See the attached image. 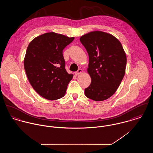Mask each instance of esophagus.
Returning <instances> with one entry per match:
<instances>
[{
    "label": "esophagus",
    "instance_id": "esophagus-1",
    "mask_svg": "<svg viewBox=\"0 0 153 153\" xmlns=\"http://www.w3.org/2000/svg\"><path fill=\"white\" fill-rule=\"evenodd\" d=\"M82 72V69H81V68H79V69H78V71H76V72H75V74L76 75H78L79 74H81Z\"/></svg>",
    "mask_w": 153,
    "mask_h": 153
}]
</instances>
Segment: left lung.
Masks as SVG:
<instances>
[{
	"label": "left lung",
	"instance_id": "1",
	"mask_svg": "<svg viewBox=\"0 0 153 153\" xmlns=\"http://www.w3.org/2000/svg\"><path fill=\"white\" fill-rule=\"evenodd\" d=\"M80 41L89 55L87 71L91 78L85 95L94 101L105 100L115 92L125 75L127 58L122 45L114 36L101 31L85 34Z\"/></svg>",
	"mask_w": 153,
	"mask_h": 153
}]
</instances>
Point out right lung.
<instances>
[{
    "instance_id": "1",
    "label": "right lung",
    "mask_w": 153,
    "mask_h": 153,
    "mask_svg": "<svg viewBox=\"0 0 153 153\" xmlns=\"http://www.w3.org/2000/svg\"><path fill=\"white\" fill-rule=\"evenodd\" d=\"M74 39L49 32L35 38L27 46L24 59L27 77L36 92L47 100L62 98L72 79L66 70L62 51Z\"/></svg>"
}]
</instances>
